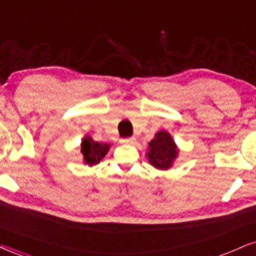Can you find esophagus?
<instances>
[{
  "instance_id": "1",
  "label": "esophagus",
  "mask_w": 256,
  "mask_h": 256,
  "mask_svg": "<svg viewBox=\"0 0 256 256\" xmlns=\"http://www.w3.org/2000/svg\"><path fill=\"white\" fill-rule=\"evenodd\" d=\"M135 142H136V138H135L134 136L128 138H123V140H121V144H135Z\"/></svg>"
}]
</instances>
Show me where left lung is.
Wrapping results in <instances>:
<instances>
[{
    "instance_id": "1",
    "label": "left lung",
    "mask_w": 256,
    "mask_h": 256,
    "mask_svg": "<svg viewBox=\"0 0 256 256\" xmlns=\"http://www.w3.org/2000/svg\"><path fill=\"white\" fill-rule=\"evenodd\" d=\"M179 156V148L167 130H159L148 142L147 160L160 171H167Z\"/></svg>"
}]
</instances>
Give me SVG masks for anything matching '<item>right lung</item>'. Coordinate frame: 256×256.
Returning <instances> with one entry per match:
<instances>
[{"label": "right lung", "mask_w": 256, "mask_h": 256, "mask_svg": "<svg viewBox=\"0 0 256 256\" xmlns=\"http://www.w3.org/2000/svg\"><path fill=\"white\" fill-rule=\"evenodd\" d=\"M110 150V144L106 142H97L90 135H85L82 138L80 153L83 154L84 165L94 166L100 162Z\"/></svg>", "instance_id": "obj_1"}]
</instances>
